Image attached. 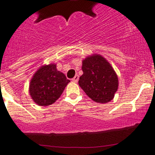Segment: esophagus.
Segmentation results:
<instances>
[{
	"instance_id": "34e87169",
	"label": "esophagus",
	"mask_w": 155,
	"mask_h": 155,
	"mask_svg": "<svg viewBox=\"0 0 155 155\" xmlns=\"http://www.w3.org/2000/svg\"><path fill=\"white\" fill-rule=\"evenodd\" d=\"M78 79H79V76H78V75H75V77H74V78L73 79H72V81H73L74 82H77V81H78Z\"/></svg>"
}]
</instances>
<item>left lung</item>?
Listing matches in <instances>:
<instances>
[{
    "label": "left lung",
    "mask_w": 155,
    "mask_h": 155,
    "mask_svg": "<svg viewBox=\"0 0 155 155\" xmlns=\"http://www.w3.org/2000/svg\"><path fill=\"white\" fill-rule=\"evenodd\" d=\"M83 74L78 84L87 96L98 103H107L114 98L118 89L117 74L111 64L98 54L87 57L82 61Z\"/></svg>",
    "instance_id": "1"
}]
</instances>
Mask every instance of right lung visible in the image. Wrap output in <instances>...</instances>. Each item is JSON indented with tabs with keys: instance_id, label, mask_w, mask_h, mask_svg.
Returning <instances> with one entry per match:
<instances>
[{
	"instance_id": "1",
	"label": "right lung",
	"mask_w": 155,
	"mask_h": 155,
	"mask_svg": "<svg viewBox=\"0 0 155 155\" xmlns=\"http://www.w3.org/2000/svg\"><path fill=\"white\" fill-rule=\"evenodd\" d=\"M69 82L64 74L57 71V64L43 65L31 79L29 94L37 105L47 106L61 97Z\"/></svg>"
}]
</instances>
